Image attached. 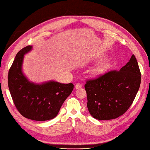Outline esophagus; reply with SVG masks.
Wrapping results in <instances>:
<instances>
[{"label":"esophagus","mask_w":150,"mask_h":150,"mask_svg":"<svg viewBox=\"0 0 150 150\" xmlns=\"http://www.w3.org/2000/svg\"><path fill=\"white\" fill-rule=\"evenodd\" d=\"M75 87H76V89H79V88H81V87H82V84H81V83H77V84H76Z\"/></svg>","instance_id":"esophagus-1"}]
</instances>
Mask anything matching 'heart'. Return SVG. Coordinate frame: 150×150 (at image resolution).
<instances>
[{
	"mask_svg": "<svg viewBox=\"0 0 150 150\" xmlns=\"http://www.w3.org/2000/svg\"><path fill=\"white\" fill-rule=\"evenodd\" d=\"M107 69V66H100L98 67H96L94 70V72L95 74H101L105 70Z\"/></svg>",
	"mask_w": 150,
	"mask_h": 150,
	"instance_id": "b5f03b06",
	"label": "heart"
}]
</instances>
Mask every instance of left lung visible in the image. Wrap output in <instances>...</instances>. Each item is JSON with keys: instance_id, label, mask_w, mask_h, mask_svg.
Wrapping results in <instances>:
<instances>
[{"instance_id": "8db88e82", "label": "left lung", "mask_w": 150, "mask_h": 150, "mask_svg": "<svg viewBox=\"0 0 150 150\" xmlns=\"http://www.w3.org/2000/svg\"><path fill=\"white\" fill-rule=\"evenodd\" d=\"M84 85L90 114L106 120L122 115L131 107L141 84V72L134 55L120 71H110Z\"/></svg>"}]
</instances>
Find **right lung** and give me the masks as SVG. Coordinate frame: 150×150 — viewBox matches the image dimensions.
I'll use <instances>...</instances> for the list:
<instances>
[{
	"instance_id": "add662e5",
	"label": "right lung",
	"mask_w": 150,
	"mask_h": 150,
	"mask_svg": "<svg viewBox=\"0 0 150 150\" xmlns=\"http://www.w3.org/2000/svg\"><path fill=\"white\" fill-rule=\"evenodd\" d=\"M31 48L27 46L18 52L8 73V86L16 108L23 117L36 121L50 120L57 115L64 101L73 90L74 84L30 82L21 69L24 55Z\"/></svg>"
}]
</instances>
